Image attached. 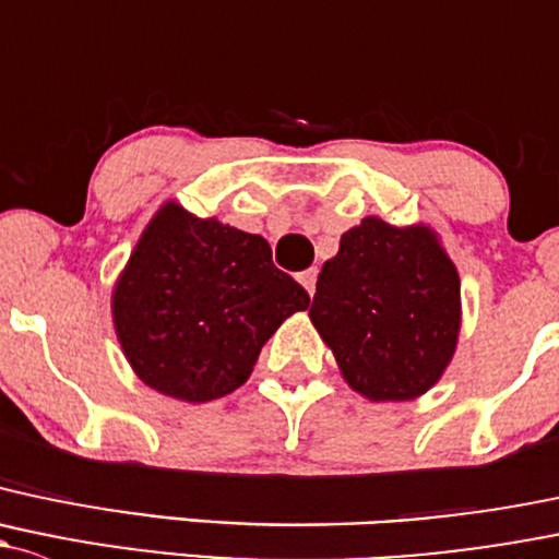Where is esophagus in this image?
Returning <instances> with one entry per match:
<instances>
[{
	"label": "esophagus",
	"mask_w": 559,
	"mask_h": 559,
	"mask_svg": "<svg viewBox=\"0 0 559 559\" xmlns=\"http://www.w3.org/2000/svg\"><path fill=\"white\" fill-rule=\"evenodd\" d=\"M316 275H319V273H316V267L297 273V281L305 286V292H308V295H313V292H316Z\"/></svg>",
	"instance_id": "obj_1"
}]
</instances>
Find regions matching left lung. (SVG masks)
<instances>
[{
	"instance_id": "obj_1",
	"label": "left lung",
	"mask_w": 559,
	"mask_h": 559,
	"mask_svg": "<svg viewBox=\"0 0 559 559\" xmlns=\"http://www.w3.org/2000/svg\"><path fill=\"white\" fill-rule=\"evenodd\" d=\"M310 321L350 388L372 402H407L452 358L461 281L431 230L367 216L321 267Z\"/></svg>"
}]
</instances>
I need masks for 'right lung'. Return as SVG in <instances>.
I'll use <instances>...</instances> for the list:
<instances>
[{
    "instance_id": "add662e5",
    "label": "right lung",
    "mask_w": 559,
    "mask_h": 559,
    "mask_svg": "<svg viewBox=\"0 0 559 559\" xmlns=\"http://www.w3.org/2000/svg\"><path fill=\"white\" fill-rule=\"evenodd\" d=\"M308 292L273 264L262 235L163 205L115 289V329L146 385L211 402L249 380L257 356Z\"/></svg>"
}]
</instances>
